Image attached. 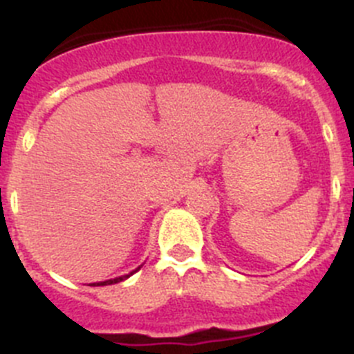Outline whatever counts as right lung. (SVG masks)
Returning <instances> with one entry per match:
<instances>
[{
    "label": "right lung",
    "instance_id": "add662e5",
    "mask_svg": "<svg viewBox=\"0 0 354 354\" xmlns=\"http://www.w3.org/2000/svg\"><path fill=\"white\" fill-rule=\"evenodd\" d=\"M130 274L127 276H120V278H114V280H107V281H100V283H97V287H102V285H111V283H120V281H123L124 278H129Z\"/></svg>",
    "mask_w": 354,
    "mask_h": 354
}]
</instances>
